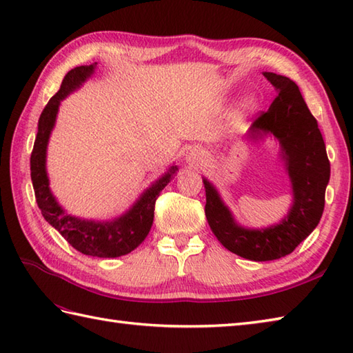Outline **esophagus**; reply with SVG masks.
I'll return each mask as SVG.
<instances>
[{"instance_id": "34e87169", "label": "esophagus", "mask_w": 353, "mask_h": 353, "mask_svg": "<svg viewBox=\"0 0 353 353\" xmlns=\"http://www.w3.org/2000/svg\"><path fill=\"white\" fill-rule=\"evenodd\" d=\"M185 159H186V162L188 163H194V165H199V163H203L205 162V154L200 152V150H190V152H186V156H185Z\"/></svg>"}]
</instances>
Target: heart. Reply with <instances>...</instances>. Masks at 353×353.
<instances>
[{
  "instance_id": "b5f03b06",
  "label": "heart",
  "mask_w": 353,
  "mask_h": 353,
  "mask_svg": "<svg viewBox=\"0 0 353 353\" xmlns=\"http://www.w3.org/2000/svg\"><path fill=\"white\" fill-rule=\"evenodd\" d=\"M258 108V101L253 99V97H249V99L247 100H244V103H243V108H241V112H239V114L236 115V121H239V119H241L245 114H249V112H253L254 109Z\"/></svg>"
}]
</instances>
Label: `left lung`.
Segmentation results:
<instances>
[{"label": "left lung", "instance_id": "1", "mask_svg": "<svg viewBox=\"0 0 353 353\" xmlns=\"http://www.w3.org/2000/svg\"><path fill=\"white\" fill-rule=\"evenodd\" d=\"M276 89L272 106L254 121L247 141L267 137L279 142V156L291 182L292 203L283 219L272 226L250 229L236 223L215 186L203 177L205 214L216 239L232 253L250 261L287 256L317 228L325 209V192L331 176L323 137L299 86L288 77L262 72Z\"/></svg>", "mask_w": 353, "mask_h": 353}]
</instances>
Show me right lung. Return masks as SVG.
Returning a JSON list of instances; mask_svg holds the SVG:
<instances>
[{
	"label": "right lung",
	"instance_id": "add662e5",
	"mask_svg": "<svg viewBox=\"0 0 353 353\" xmlns=\"http://www.w3.org/2000/svg\"><path fill=\"white\" fill-rule=\"evenodd\" d=\"M97 62L92 65H81L66 74L61 89L54 97H51L47 106L42 110L34 147L30 157V171L37 206H39L43 219L47 220L74 249L83 254L97 258H118L132 250L144 241L153 224L154 203L161 191L167 186L179 170L172 163L167 172L154 181L141 194L139 199L127 209L115 216L114 220H85L68 214L59 205L54 194L50 188V179L47 172V148L50 134L56 125V118L61 101L85 83L95 71Z\"/></svg>",
	"mask_w": 353,
	"mask_h": 353
}]
</instances>
